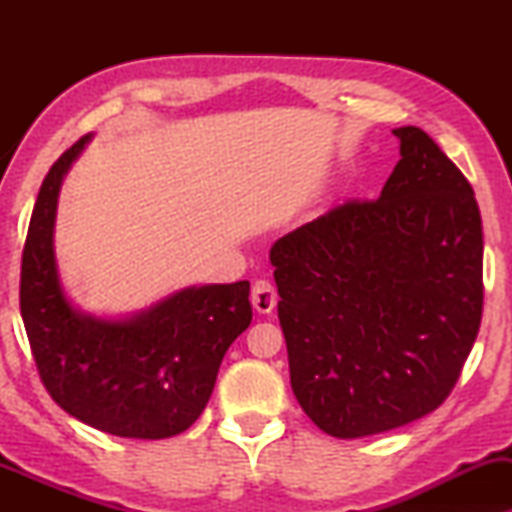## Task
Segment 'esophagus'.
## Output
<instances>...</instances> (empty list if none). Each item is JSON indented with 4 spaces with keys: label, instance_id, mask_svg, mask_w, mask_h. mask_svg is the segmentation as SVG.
Instances as JSON below:
<instances>
[{
    "label": "esophagus",
    "instance_id": "obj_1",
    "mask_svg": "<svg viewBox=\"0 0 512 512\" xmlns=\"http://www.w3.org/2000/svg\"><path fill=\"white\" fill-rule=\"evenodd\" d=\"M251 303H254V310L258 314H270L277 305V291L268 279H258V282L251 286Z\"/></svg>",
    "mask_w": 512,
    "mask_h": 512
}]
</instances>
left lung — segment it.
Instances as JSON below:
<instances>
[{
    "label": "left lung",
    "mask_w": 512,
    "mask_h": 512,
    "mask_svg": "<svg viewBox=\"0 0 512 512\" xmlns=\"http://www.w3.org/2000/svg\"><path fill=\"white\" fill-rule=\"evenodd\" d=\"M373 202H345L272 244L291 389L335 438L429 415L450 396L482 319L473 188L415 125Z\"/></svg>",
    "instance_id": "obj_1"
}]
</instances>
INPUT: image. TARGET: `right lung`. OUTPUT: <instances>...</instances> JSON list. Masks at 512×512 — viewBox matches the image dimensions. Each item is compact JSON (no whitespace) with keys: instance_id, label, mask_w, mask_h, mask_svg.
Returning a JSON list of instances; mask_svg holds the SVG:
<instances>
[{"instance_id":"obj_1","label":"right lung","mask_w":512,"mask_h":512,"mask_svg":"<svg viewBox=\"0 0 512 512\" xmlns=\"http://www.w3.org/2000/svg\"><path fill=\"white\" fill-rule=\"evenodd\" d=\"M90 139L62 153L39 188L20 314L41 380L62 410L111 436L170 438L200 417L223 356L249 328V282L186 286L118 317L74 305L55 258V216L62 181Z\"/></svg>"}]
</instances>
